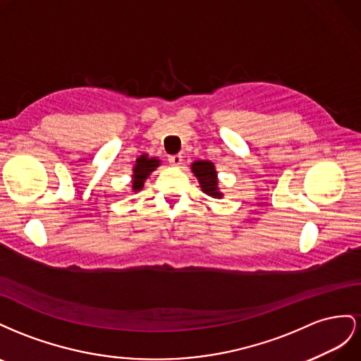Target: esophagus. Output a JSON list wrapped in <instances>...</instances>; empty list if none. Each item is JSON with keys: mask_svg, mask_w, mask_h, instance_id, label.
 Listing matches in <instances>:
<instances>
[{"mask_svg": "<svg viewBox=\"0 0 361 361\" xmlns=\"http://www.w3.org/2000/svg\"><path fill=\"white\" fill-rule=\"evenodd\" d=\"M168 160H169L172 166H180V164L183 163V156H181V154H175V156H169Z\"/></svg>", "mask_w": 361, "mask_h": 361, "instance_id": "esophagus-1", "label": "esophagus"}]
</instances>
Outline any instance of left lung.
<instances>
[{"instance_id": "left-lung-1", "label": "left lung", "mask_w": 361, "mask_h": 361, "mask_svg": "<svg viewBox=\"0 0 361 361\" xmlns=\"http://www.w3.org/2000/svg\"><path fill=\"white\" fill-rule=\"evenodd\" d=\"M192 171L197 175L204 193L213 198L222 197V193L218 192V178H216V171L212 161H195L192 164Z\"/></svg>"}]
</instances>
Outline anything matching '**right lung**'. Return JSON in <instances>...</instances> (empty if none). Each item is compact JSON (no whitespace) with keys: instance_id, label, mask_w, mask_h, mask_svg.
<instances>
[{"instance_id":"right-lung-1","label":"right lung","mask_w":361,"mask_h":361,"mask_svg":"<svg viewBox=\"0 0 361 361\" xmlns=\"http://www.w3.org/2000/svg\"><path fill=\"white\" fill-rule=\"evenodd\" d=\"M160 164V160L157 159H148L147 156H142L137 159L136 166L133 169V190H140L143 188V181L148 178V175L156 169Z\"/></svg>"}]
</instances>
